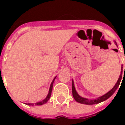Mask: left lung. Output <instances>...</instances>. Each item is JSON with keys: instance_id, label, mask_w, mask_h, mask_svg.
Masks as SVG:
<instances>
[{"instance_id": "1", "label": "left lung", "mask_w": 125, "mask_h": 125, "mask_svg": "<svg viewBox=\"0 0 125 125\" xmlns=\"http://www.w3.org/2000/svg\"><path fill=\"white\" fill-rule=\"evenodd\" d=\"M115 45L117 46L116 42H115ZM121 74L119 76V78L118 80L117 83H115V85H114V87H113L112 89H111L110 91H108V93H106L105 95L101 96V97H99L96 99H94V100H89V99H85V98H83V97H80L78 95V93H76V90H75V88H74V83H73V81L72 83V93H73V96L74 97V100L78 102L79 103H81V104H98V103H100L103 101H106V99H108V98L112 96V95L115 93V91H116V89L118 88L119 85L120 84L121 80V78H122V74H123V65H121ZM124 78V77H123Z\"/></svg>"}]
</instances>
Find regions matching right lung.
<instances>
[{"label": "right lung", "instance_id": "1", "mask_svg": "<svg viewBox=\"0 0 125 125\" xmlns=\"http://www.w3.org/2000/svg\"><path fill=\"white\" fill-rule=\"evenodd\" d=\"M55 78H56V77H55L54 78V80H52V83H51V87H50V89H49V93H48V95L47 96V97L45 98L43 101H42V102H40V103H36L35 104H31V103H28V104H26L28 105H30V106H31V105H32V106H34V105H36V106H40V105H43L44 104H45V103H47V101H49V99H50V97H51V93H52V85H53V83H54V81Z\"/></svg>", "mask_w": 125, "mask_h": 125}]
</instances>
